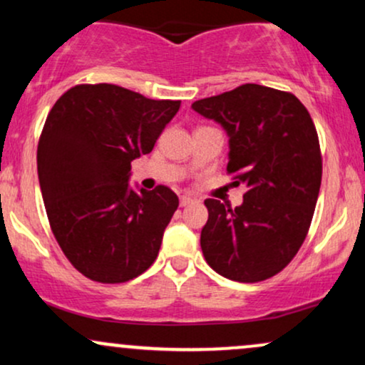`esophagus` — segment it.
Segmentation results:
<instances>
[{
	"mask_svg": "<svg viewBox=\"0 0 365 365\" xmlns=\"http://www.w3.org/2000/svg\"><path fill=\"white\" fill-rule=\"evenodd\" d=\"M194 197H190V195H182L180 197V206L182 207H185V206H190V204H194Z\"/></svg>",
	"mask_w": 365,
	"mask_h": 365,
	"instance_id": "34e87169",
	"label": "esophagus"
}]
</instances>
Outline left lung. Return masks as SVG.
<instances>
[{
	"instance_id": "left-lung-1",
	"label": "left lung",
	"mask_w": 365,
	"mask_h": 365,
	"mask_svg": "<svg viewBox=\"0 0 365 365\" xmlns=\"http://www.w3.org/2000/svg\"><path fill=\"white\" fill-rule=\"evenodd\" d=\"M230 135L228 175L247 192L242 206L206 199L200 247L216 273L257 283L290 264L307 237L319 195L316 125L292 92L244 83L192 104Z\"/></svg>"
}]
</instances>
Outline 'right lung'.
I'll use <instances>...</instances> for the list:
<instances>
[{
  "label": "right lung",
  "mask_w": 365,
  "mask_h": 365,
  "mask_svg": "<svg viewBox=\"0 0 365 365\" xmlns=\"http://www.w3.org/2000/svg\"><path fill=\"white\" fill-rule=\"evenodd\" d=\"M180 101L113 83H81L54 103L37 144L49 226L86 278L125 283L156 261L178 207L165 185L130 190V163L149 154Z\"/></svg>",
  "instance_id": "add662e5"
}]
</instances>
